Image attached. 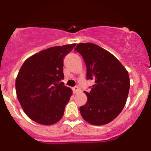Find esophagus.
Segmentation results:
<instances>
[{
	"label": "esophagus",
	"instance_id": "esophagus-1",
	"mask_svg": "<svg viewBox=\"0 0 151 151\" xmlns=\"http://www.w3.org/2000/svg\"><path fill=\"white\" fill-rule=\"evenodd\" d=\"M73 91H74V93H77L79 92V91H80V89H79V86H74V87L73 88Z\"/></svg>",
	"mask_w": 151,
	"mask_h": 151
}]
</instances>
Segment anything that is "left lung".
I'll use <instances>...</instances> for the list:
<instances>
[{
    "label": "left lung",
    "instance_id": "1",
    "mask_svg": "<svg viewBox=\"0 0 151 151\" xmlns=\"http://www.w3.org/2000/svg\"><path fill=\"white\" fill-rule=\"evenodd\" d=\"M75 51L82 56L86 79L94 81L87 101L79 111L92 125L101 126L116 119L126 104L130 88L129 73L116 58L93 43H79Z\"/></svg>",
    "mask_w": 151,
    "mask_h": 151
}]
</instances>
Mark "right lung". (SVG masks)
<instances>
[{"label": "right lung", "mask_w": 151, "mask_h": 151, "mask_svg": "<svg viewBox=\"0 0 151 151\" xmlns=\"http://www.w3.org/2000/svg\"><path fill=\"white\" fill-rule=\"evenodd\" d=\"M76 44L48 48L25 60L15 81L18 99L27 116L40 124L62 119L72 91L61 82L63 60Z\"/></svg>", "instance_id": "1"}]
</instances>
